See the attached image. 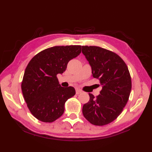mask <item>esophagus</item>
I'll list each match as a JSON object with an SVG mask.
<instances>
[{
    "label": "esophagus",
    "instance_id": "1",
    "mask_svg": "<svg viewBox=\"0 0 152 152\" xmlns=\"http://www.w3.org/2000/svg\"><path fill=\"white\" fill-rule=\"evenodd\" d=\"M82 93V91L80 89H76V95H79L80 93Z\"/></svg>",
    "mask_w": 152,
    "mask_h": 152
}]
</instances>
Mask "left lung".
<instances>
[{
    "label": "left lung",
    "mask_w": 152,
    "mask_h": 152,
    "mask_svg": "<svg viewBox=\"0 0 152 152\" xmlns=\"http://www.w3.org/2000/svg\"><path fill=\"white\" fill-rule=\"evenodd\" d=\"M82 51L91 66L93 77L102 86L96 97L89 93V101L83 106V115L93 125H107L118 117L129 98V71L124 60L111 51L88 46H83Z\"/></svg>",
    "instance_id": "obj_1"
}]
</instances>
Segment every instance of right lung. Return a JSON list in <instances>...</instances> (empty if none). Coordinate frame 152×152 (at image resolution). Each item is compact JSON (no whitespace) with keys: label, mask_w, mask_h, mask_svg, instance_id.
<instances>
[{"label":"right lung","mask_w":152,"mask_h":152,"mask_svg":"<svg viewBox=\"0 0 152 152\" xmlns=\"http://www.w3.org/2000/svg\"><path fill=\"white\" fill-rule=\"evenodd\" d=\"M81 48L78 45L47 48L27 64L21 90L28 110L38 120L56 121L64 113L66 101L76 94L73 87H61L57 76L65 71L71 59L79 56Z\"/></svg>","instance_id":"right-lung-1"}]
</instances>
